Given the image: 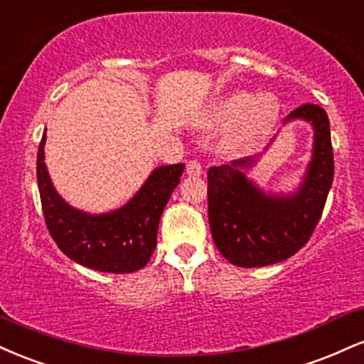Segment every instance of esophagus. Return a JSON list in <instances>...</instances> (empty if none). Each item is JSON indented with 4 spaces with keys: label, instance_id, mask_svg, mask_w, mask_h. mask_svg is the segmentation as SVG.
I'll return each instance as SVG.
<instances>
[{
    "label": "esophagus",
    "instance_id": "34e87169",
    "mask_svg": "<svg viewBox=\"0 0 364 364\" xmlns=\"http://www.w3.org/2000/svg\"><path fill=\"white\" fill-rule=\"evenodd\" d=\"M186 172L189 177H199V175L203 173V165H200L198 160H191L186 166Z\"/></svg>",
    "mask_w": 364,
    "mask_h": 364
}]
</instances>
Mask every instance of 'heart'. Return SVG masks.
<instances>
[{
  "mask_svg": "<svg viewBox=\"0 0 364 364\" xmlns=\"http://www.w3.org/2000/svg\"><path fill=\"white\" fill-rule=\"evenodd\" d=\"M281 117V102L272 93L255 95L249 90H232L218 97L209 107L204 124L230 126L223 138L226 151L242 153L254 146L276 126Z\"/></svg>",
  "mask_w": 364,
  "mask_h": 364,
  "instance_id": "obj_1",
  "label": "heart"
}]
</instances>
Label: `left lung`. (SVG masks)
<instances>
[{
    "label": "left lung",
    "mask_w": 364,
    "mask_h": 364,
    "mask_svg": "<svg viewBox=\"0 0 364 364\" xmlns=\"http://www.w3.org/2000/svg\"><path fill=\"white\" fill-rule=\"evenodd\" d=\"M310 122L314 127L311 160L296 191L266 192L247 170L260 156L211 166L208 172L209 228L218 250L233 266L264 267L281 262L309 242L334 181L331 126L322 107L305 104L284 124Z\"/></svg>",
    "instance_id": "obj_1"
}]
</instances>
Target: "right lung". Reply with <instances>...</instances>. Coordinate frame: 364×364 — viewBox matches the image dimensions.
I'll return each instance as SVG.
<instances>
[{
	"instance_id": "add662e5",
	"label": "right lung",
	"mask_w": 364,
	"mask_h": 364,
	"mask_svg": "<svg viewBox=\"0 0 364 364\" xmlns=\"http://www.w3.org/2000/svg\"><path fill=\"white\" fill-rule=\"evenodd\" d=\"M46 138L44 131L37 153V183L47 230L63 254L100 272L126 274L146 266L156 247L161 213L186 165L156 166L124 206L92 215L70 206L54 189L44 161Z\"/></svg>"
}]
</instances>
